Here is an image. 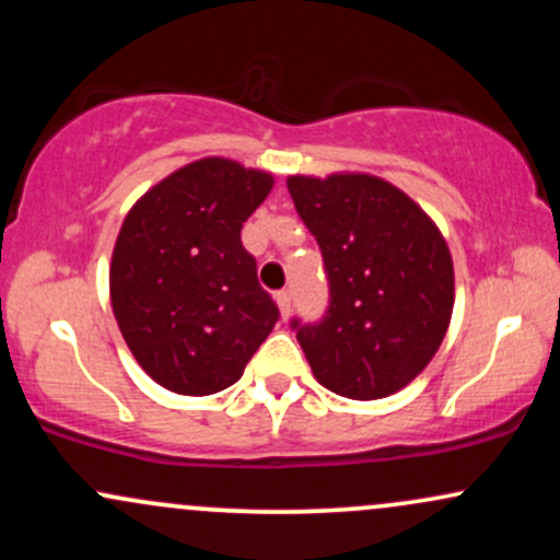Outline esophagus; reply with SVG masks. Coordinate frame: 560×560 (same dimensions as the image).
I'll return each mask as SVG.
<instances>
[{"mask_svg":"<svg viewBox=\"0 0 560 560\" xmlns=\"http://www.w3.org/2000/svg\"><path fill=\"white\" fill-rule=\"evenodd\" d=\"M276 305H279L281 311V318H289V311H292V294L287 292H276Z\"/></svg>","mask_w":560,"mask_h":560,"instance_id":"esophagus-1","label":"esophagus"}]
</instances>
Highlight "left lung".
Instances as JSON below:
<instances>
[{
    "label": "left lung",
    "mask_w": 560,
    "mask_h": 560,
    "mask_svg": "<svg viewBox=\"0 0 560 560\" xmlns=\"http://www.w3.org/2000/svg\"><path fill=\"white\" fill-rule=\"evenodd\" d=\"M287 189L329 279L324 318L292 320L313 374L350 400L395 395L427 369L453 316V258L440 229L369 173L289 176Z\"/></svg>",
    "instance_id": "1"
}]
</instances>
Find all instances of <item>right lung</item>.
Segmentation results:
<instances>
[{"instance_id":"add662e5","label":"right lung","mask_w":560,"mask_h":560,"mask_svg":"<svg viewBox=\"0 0 560 560\" xmlns=\"http://www.w3.org/2000/svg\"><path fill=\"white\" fill-rule=\"evenodd\" d=\"M271 189V173L205 158L128 210L110 262L113 313L160 387L195 397L231 387L279 320L242 247V223Z\"/></svg>"}]
</instances>
